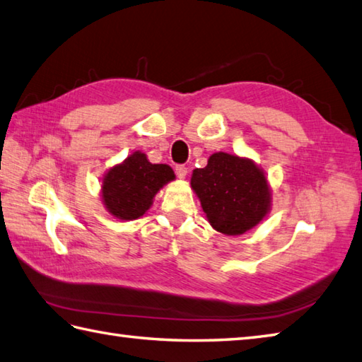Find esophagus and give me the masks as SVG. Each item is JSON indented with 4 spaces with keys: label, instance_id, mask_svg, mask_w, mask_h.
Listing matches in <instances>:
<instances>
[{
    "label": "esophagus",
    "instance_id": "obj_1",
    "mask_svg": "<svg viewBox=\"0 0 362 362\" xmlns=\"http://www.w3.org/2000/svg\"><path fill=\"white\" fill-rule=\"evenodd\" d=\"M175 170H176V175H178L180 180H184L187 176V167L186 165H176Z\"/></svg>",
    "mask_w": 362,
    "mask_h": 362
}]
</instances>
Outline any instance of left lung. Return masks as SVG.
<instances>
[{
  "instance_id": "obj_1",
  "label": "left lung",
  "mask_w": 362,
  "mask_h": 362,
  "mask_svg": "<svg viewBox=\"0 0 362 362\" xmlns=\"http://www.w3.org/2000/svg\"><path fill=\"white\" fill-rule=\"evenodd\" d=\"M190 187L211 226L226 235L252 230L270 212L269 181L248 158L223 151L211 154L208 165L192 172Z\"/></svg>"
}]
</instances>
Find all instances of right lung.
<instances>
[{
	"mask_svg": "<svg viewBox=\"0 0 362 362\" xmlns=\"http://www.w3.org/2000/svg\"><path fill=\"white\" fill-rule=\"evenodd\" d=\"M175 180L167 164H151L142 151H134L103 176L101 200L119 220H136L151 208L158 192Z\"/></svg>",
	"mask_w": 362,
	"mask_h": 362,
	"instance_id": "right-lung-1",
	"label": "right lung"
}]
</instances>
